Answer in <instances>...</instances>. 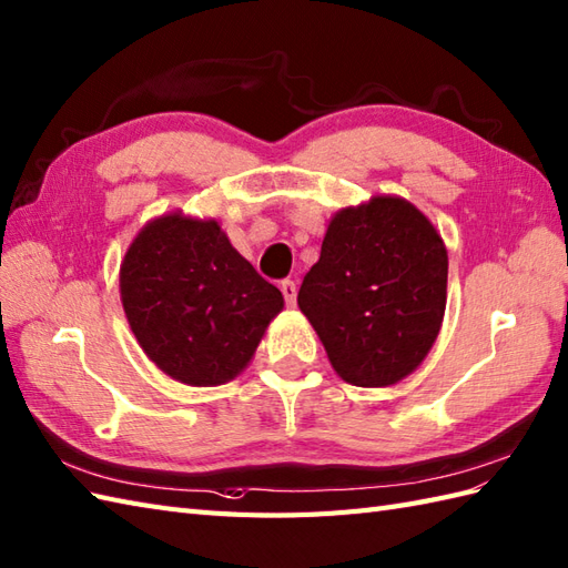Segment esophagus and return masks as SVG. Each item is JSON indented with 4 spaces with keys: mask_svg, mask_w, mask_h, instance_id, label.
<instances>
[{
    "mask_svg": "<svg viewBox=\"0 0 568 568\" xmlns=\"http://www.w3.org/2000/svg\"><path fill=\"white\" fill-rule=\"evenodd\" d=\"M281 293H283V297H285V302H287V307H295V300H297V287H295V283H293V281H283V283H281Z\"/></svg>",
    "mask_w": 568,
    "mask_h": 568,
    "instance_id": "34e87169",
    "label": "esophagus"
}]
</instances>
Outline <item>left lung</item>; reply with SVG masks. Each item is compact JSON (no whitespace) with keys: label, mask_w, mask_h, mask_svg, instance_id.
Wrapping results in <instances>:
<instances>
[{"label":"left lung","mask_w":568,"mask_h":568,"mask_svg":"<svg viewBox=\"0 0 568 568\" xmlns=\"http://www.w3.org/2000/svg\"><path fill=\"white\" fill-rule=\"evenodd\" d=\"M445 300V244L399 195L338 210L297 293L334 371L355 387L412 375L438 338Z\"/></svg>","instance_id":"obj_1"}]
</instances>
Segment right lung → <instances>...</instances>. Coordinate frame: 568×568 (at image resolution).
Masks as SVG:
<instances>
[{"label":"right lung","instance_id":"1","mask_svg":"<svg viewBox=\"0 0 568 568\" xmlns=\"http://www.w3.org/2000/svg\"><path fill=\"white\" fill-rule=\"evenodd\" d=\"M121 302L148 358L191 387L240 375L283 310L281 290L261 278L215 220L181 213L148 222L130 244Z\"/></svg>","mask_w":568,"mask_h":568}]
</instances>
